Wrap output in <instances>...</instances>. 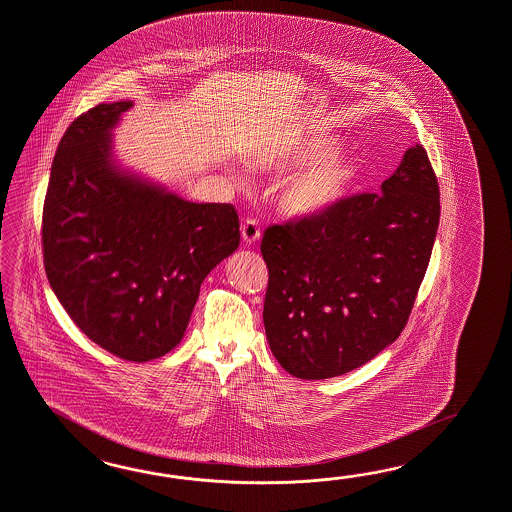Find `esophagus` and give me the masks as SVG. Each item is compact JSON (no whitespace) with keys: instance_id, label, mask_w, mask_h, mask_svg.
Returning a JSON list of instances; mask_svg holds the SVG:
<instances>
[{"instance_id":"34e87169","label":"esophagus","mask_w":512,"mask_h":512,"mask_svg":"<svg viewBox=\"0 0 512 512\" xmlns=\"http://www.w3.org/2000/svg\"><path fill=\"white\" fill-rule=\"evenodd\" d=\"M240 231H242V238L246 244H253L261 238V227H259V222L253 218H248L240 227Z\"/></svg>"}]
</instances>
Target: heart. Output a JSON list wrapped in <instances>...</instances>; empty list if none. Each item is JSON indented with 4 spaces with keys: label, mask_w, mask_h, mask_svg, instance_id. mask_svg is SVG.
Here are the masks:
<instances>
[{
    "label": "heart",
    "mask_w": 512,
    "mask_h": 512,
    "mask_svg": "<svg viewBox=\"0 0 512 512\" xmlns=\"http://www.w3.org/2000/svg\"><path fill=\"white\" fill-rule=\"evenodd\" d=\"M327 140H309L288 153L292 163L303 164L281 192V207L290 214H316L333 207L346 192L349 163L344 153L327 150Z\"/></svg>",
    "instance_id": "1"
}]
</instances>
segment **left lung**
<instances>
[{"label":"left lung","mask_w":512,"mask_h":512,"mask_svg":"<svg viewBox=\"0 0 512 512\" xmlns=\"http://www.w3.org/2000/svg\"><path fill=\"white\" fill-rule=\"evenodd\" d=\"M440 190L422 144L381 194L270 225L264 329L288 374L329 379L372 361L411 316L437 237Z\"/></svg>","instance_id":"obj_1"}]
</instances>
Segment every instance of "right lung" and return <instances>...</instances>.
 <instances>
[{"instance_id": "add662e5", "label": "right lung", "mask_w": 512, "mask_h": 512, "mask_svg": "<svg viewBox=\"0 0 512 512\" xmlns=\"http://www.w3.org/2000/svg\"><path fill=\"white\" fill-rule=\"evenodd\" d=\"M133 103H100L66 129L42 211L44 268L74 324L124 361L181 342L203 279L240 244L231 203H190L122 174L111 129Z\"/></svg>"}]
</instances>
